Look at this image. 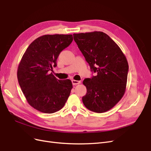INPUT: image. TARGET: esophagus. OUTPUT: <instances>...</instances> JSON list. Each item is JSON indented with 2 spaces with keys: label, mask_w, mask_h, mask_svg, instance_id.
I'll return each instance as SVG.
<instances>
[{
  "label": "esophagus",
  "mask_w": 151,
  "mask_h": 151,
  "mask_svg": "<svg viewBox=\"0 0 151 151\" xmlns=\"http://www.w3.org/2000/svg\"><path fill=\"white\" fill-rule=\"evenodd\" d=\"M72 83L73 85H77V84H79L81 83V81H76V80H72Z\"/></svg>",
  "instance_id": "1"
}]
</instances>
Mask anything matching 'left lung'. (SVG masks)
<instances>
[{"label":"left lung","mask_w":151,"mask_h":151,"mask_svg":"<svg viewBox=\"0 0 151 151\" xmlns=\"http://www.w3.org/2000/svg\"><path fill=\"white\" fill-rule=\"evenodd\" d=\"M91 70L96 74L85 79L87 93L84 106L96 113L106 112L119 102L125 94L129 64L120 47L101 31L73 35Z\"/></svg>","instance_id":"8db88e82"}]
</instances>
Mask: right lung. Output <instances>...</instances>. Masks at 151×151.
Masks as SVG:
<instances>
[{"label":"right lung","instance_id":"obj_1","mask_svg":"<svg viewBox=\"0 0 151 151\" xmlns=\"http://www.w3.org/2000/svg\"><path fill=\"white\" fill-rule=\"evenodd\" d=\"M72 35H46L26 49L17 68V79L28 103L38 111L53 113L64 106L70 94V80H58L52 72L59 54L70 45Z\"/></svg>","mask_w":151,"mask_h":151}]
</instances>
